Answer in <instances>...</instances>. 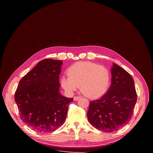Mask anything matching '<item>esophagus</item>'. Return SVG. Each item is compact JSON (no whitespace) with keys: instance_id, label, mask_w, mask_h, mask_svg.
I'll return each mask as SVG.
<instances>
[{"instance_id":"obj_1","label":"esophagus","mask_w":153,"mask_h":153,"mask_svg":"<svg viewBox=\"0 0 153 153\" xmlns=\"http://www.w3.org/2000/svg\"><path fill=\"white\" fill-rule=\"evenodd\" d=\"M80 98V96H74L73 99H74V101H77V100H78Z\"/></svg>"}]
</instances>
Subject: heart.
<instances>
[{
  "instance_id": "obj_1",
  "label": "heart",
  "mask_w": 153,
  "mask_h": 153,
  "mask_svg": "<svg viewBox=\"0 0 153 153\" xmlns=\"http://www.w3.org/2000/svg\"><path fill=\"white\" fill-rule=\"evenodd\" d=\"M68 77L62 76V88L72 94L79 86L82 93L90 99L103 96L110 82V73L103 65L91 62H80L73 65L67 70Z\"/></svg>"
}]
</instances>
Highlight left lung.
Wrapping results in <instances>:
<instances>
[{
  "instance_id": "8db88e82",
  "label": "left lung",
  "mask_w": 153,
  "mask_h": 153,
  "mask_svg": "<svg viewBox=\"0 0 153 153\" xmlns=\"http://www.w3.org/2000/svg\"><path fill=\"white\" fill-rule=\"evenodd\" d=\"M111 84L100 99L90 102L87 117L90 123L100 131L112 133L131 119L137 101L134 80L116 63L111 68Z\"/></svg>"
}]
</instances>
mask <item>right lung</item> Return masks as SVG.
<instances>
[{
    "instance_id": "1",
    "label": "right lung",
    "mask_w": 153,
    "mask_h": 153,
    "mask_svg": "<svg viewBox=\"0 0 153 153\" xmlns=\"http://www.w3.org/2000/svg\"><path fill=\"white\" fill-rule=\"evenodd\" d=\"M62 62L47 59L20 80L14 100L20 117L30 128L46 134L59 128L65 122L70 103L59 93V74Z\"/></svg>"
}]
</instances>
